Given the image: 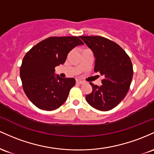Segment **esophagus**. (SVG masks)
<instances>
[{"label":"esophagus","instance_id":"34e87169","mask_svg":"<svg viewBox=\"0 0 154 154\" xmlns=\"http://www.w3.org/2000/svg\"><path fill=\"white\" fill-rule=\"evenodd\" d=\"M76 83L79 84H84V82H83V81H81V80H76Z\"/></svg>","mask_w":154,"mask_h":154}]
</instances>
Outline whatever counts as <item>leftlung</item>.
I'll list each match as a JSON object with an SVG mask.
<instances>
[{
    "instance_id": "left-lung-1",
    "label": "left lung",
    "mask_w": 154,
    "mask_h": 154,
    "mask_svg": "<svg viewBox=\"0 0 154 154\" xmlns=\"http://www.w3.org/2000/svg\"><path fill=\"white\" fill-rule=\"evenodd\" d=\"M95 57L94 72L104 76L102 85L89 83L92 91L86 96L91 107L102 111L114 108L125 97L133 76L132 63L125 51L102 36H80Z\"/></svg>"
}]
</instances>
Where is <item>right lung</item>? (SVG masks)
Listing matches in <instances>:
<instances>
[{"instance_id":"right-lung-1","label":"right lung","mask_w":154,"mask_h":154,"mask_svg":"<svg viewBox=\"0 0 154 154\" xmlns=\"http://www.w3.org/2000/svg\"><path fill=\"white\" fill-rule=\"evenodd\" d=\"M83 44L77 36H52L26 53L20 67V78L25 94L37 108L53 110L66 101L75 80L55 77L54 68L65 63L75 46Z\"/></svg>"}]
</instances>
